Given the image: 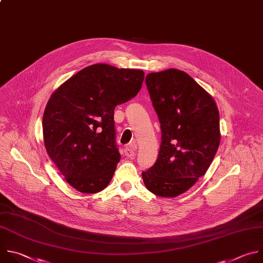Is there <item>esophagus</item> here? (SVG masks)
Segmentation results:
<instances>
[{
  "label": "esophagus",
  "instance_id": "1",
  "mask_svg": "<svg viewBox=\"0 0 263 263\" xmlns=\"http://www.w3.org/2000/svg\"><path fill=\"white\" fill-rule=\"evenodd\" d=\"M136 149H137V146L136 144H130L128 145L125 149H124V153L127 157H130V159H133V157L136 155Z\"/></svg>",
  "mask_w": 263,
  "mask_h": 263
}]
</instances>
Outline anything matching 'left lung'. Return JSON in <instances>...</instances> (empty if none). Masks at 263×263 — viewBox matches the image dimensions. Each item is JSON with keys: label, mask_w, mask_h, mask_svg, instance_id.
<instances>
[{"label": "left lung", "mask_w": 263, "mask_h": 263, "mask_svg": "<svg viewBox=\"0 0 263 263\" xmlns=\"http://www.w3.org/2000/svg\"><path fill=\"white\" fill-rule=\"evenodd\" d=\"M159 117L162 142L155 164L142 172L156 196L176 197L195 184L220 145V115L214 98L186 72L168 69L146 76Z\"/></svg>", "instance_id": "8db88e82"}]
</instances>
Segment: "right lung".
I'll use <instances>...</instances> for the list:
<instances>
[{
	"instance_id": "right-lung-1",
	"label": "right lung",
	"mask_w": 263,
	"mask_h": 263,
	"mask_svg": "<svg viewBox=\"0 0 263 263\" xmlns=\"http://www.w3.org/2000/svg\"><path fill=\"white\" fill-rule=\"evenodd\" d=\"M143 80L142 70L94 64L50 96L42 120L45 149L77 191L94 194L110 183L121 157L114 110L138 94Z\"/></svg>"
}]
</instances>
